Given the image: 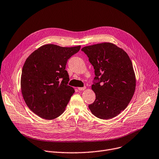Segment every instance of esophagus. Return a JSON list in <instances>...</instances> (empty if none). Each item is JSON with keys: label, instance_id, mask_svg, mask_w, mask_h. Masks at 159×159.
<instances>
[{"label": "esophagus", "instance_id": "obj_1", "mask_svg": "<svg viewBox=\"0 0 159 159\" xmlns=\"http://www.w3.org/2000/svg\"><path fill=\"white\" fill-rule=\"evenodd\" d=\"M86 89V87L84 86V87H82V88H78V89L79 90V91H83V90H84Z\"/></svg>", "mask_w": 159, "mask_h": 159}]
</instances>
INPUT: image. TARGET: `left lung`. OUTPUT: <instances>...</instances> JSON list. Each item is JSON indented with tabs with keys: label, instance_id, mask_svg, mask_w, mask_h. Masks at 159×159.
<instances>
[{
	"label": "left lung",
	"instance_id": "left-lung-1",
	"mask_svg": "<svg viewBox=\"0 0 159 159\" xmlns=\"http://www.w3.org/2000/svg\"><path fill=\"white\" fill-rule=\"evenodd\" d=\"M93 66L95 77L91 88L96 95L88 106L101 119H110L126 108L134 94L135 75L128 54L116 45L104 43L82 49Z\"/></svg>",
	"mask_w": 159,
	"mask_h": 159
}]
</instances>
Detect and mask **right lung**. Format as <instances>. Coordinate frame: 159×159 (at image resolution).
Listing matches in <instances>:
<instances>
[{"label":"right lung","mask_w":159,"mask_h":159,"mask_svg":"<svg viewBox=\"0 0 159 159\" xmlns=\"http://www.w3.org/2000/svg\"><path fill=\"white\" fill-rule=\"evenodd\" d=\"M80 46L66 48L46 44L33 52L25 62L21 75V90L25 102L40 117L52 120L65 110L75 91L66 65Z\"/></svg>","instance_id":"obj_1"}]
</instances>
